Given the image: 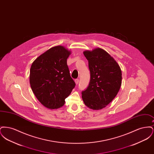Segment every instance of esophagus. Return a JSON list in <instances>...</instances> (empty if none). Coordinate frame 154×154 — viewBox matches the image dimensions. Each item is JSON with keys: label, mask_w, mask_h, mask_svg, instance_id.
<instances>
[{"label": "esophagus", "mask_w": 154, "mask_h": 154, "mask_svg": "<svg viewBox=\"0 0 154 154\" xmlns=\"http://www.w3.org/2000/svg\"><path fill=\"white\" fill-rule=\"evenodd\" d=\"M79 82V79H75V83L76 85H78Z\"/></svg>", "instance_id": "34e87169"}]
</instances>
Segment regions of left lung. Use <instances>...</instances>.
<instances>
[{
    "instance_id": "obj_1",
    "label": "left lung",
    "mask_w": 154,
    "mask_h": 154,
    "mask_svg": "<svg viewBox=\"0 0 154 154\" xmlns=\"http://www.w3.org/2000/svg\"><path fill=\"white\" fill-rule=\"evenodd\" d=\"M88 60L91 80L82 92L83 102L89 109L101 110L117 95L122 84V72L116 60L100 48L83 52Z\"/></svg>"
}]
</instances>
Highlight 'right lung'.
Listing matches in <instances>:
<instances>
[{
  "mask_svg": "<svg viewBox=\"0 0 154 154\" xmlns=\"http://www.w3.org/2000/svg\"><path fill=\"white\" fill-rule=\"evenodd\" d=\"M71 51L62 45L53 47L37 57L30 70L32 90L38 100L49 109L65 104L75 84L72 79L67 59Z\"/></svg>",
  "mask_w": 154,
  "mask_h": 154,
  "instance_id": "add662e5",
  "label": "right lung"
}]
</instances>
